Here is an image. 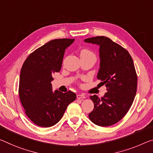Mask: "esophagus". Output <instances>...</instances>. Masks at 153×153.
I'll list each match as a JSON object with an SVG mask.
<instances>
[{
    "mask_svg": "<svg viewBox=\"0 0 153 153\" xmlns=\"http://www.w3.org/2000/svg\"><path fill=\"white\" fill-rule=\"evenodd\" d=\"M77 98L78 99H85L86 97H85V95H84V94H77Z\"/></svg>",
    "mask_w": 153,
    "mask_h": 153,
    "instance_id": "1",
    "label": "esophagus"
}]
</instances>
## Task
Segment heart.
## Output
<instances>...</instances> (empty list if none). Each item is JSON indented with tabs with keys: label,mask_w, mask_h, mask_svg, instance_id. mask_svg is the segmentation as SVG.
Masks as SVG:
<instances>
[{
	"label": "heart",
	"mask_w": 153,
	"mask_h": 153,
	"mask_svg": "<svg viewBox=\"0 0 153 153\" xmlns=\"http://www.w3.org/2000/svg\"><path fill=\"white\" fill-rule=\"evenodd\" d=\"M81 54H91V55H93V53L91 52H90L88 50H83L82 51Z\"/></svg>",
	"instance_id": "1"
}]
</instances>
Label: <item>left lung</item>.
Instances as JSON below:
<instances>
[{
    "label": "left lung",
    "instance_id": "1",
    "mask_svg": "<svg viewBox=\"0 0 153 153\" xmlns=\"http://www.w3.org/2000/svg\"><path fill=\"white\" fill-rule=\"evenodd\" d=\"M84 42L100 47L97 79L105 84L108 91L101 98L95 94L90 97L94 106L88 116L95 125L108 127L124 117L134 100L137 84L134 64L129 52L110 38L97 36Z\"/></svg>",
    "mask_w": 153,
    "mask_h": 153
}]
</instances>
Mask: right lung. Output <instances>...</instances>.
Instances as JSON below:
<instances>
[{
  "instance_id": "1",
  "label": "right lung",
  "mask_w": 153,
  "mask_h": 153,
  "mask_svg": "<svg viewBox=\"0 0 153 153\" xmlns=\"http://www.w3.org/2000/svg\"><path fill=\"white\" fill-rule=\"evenodd\" d=\"M74 39H56L34 51L21 69L19 95L26 116L39 127H50L61 119L67 106L76 100L71 91H52L53 74L62 67L65 49Z\"/></svg>"
}]
</instances>
